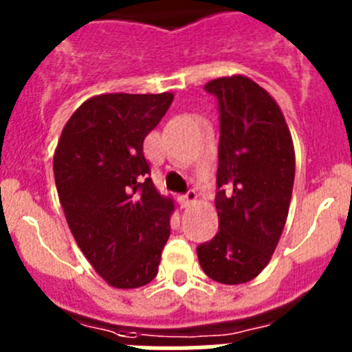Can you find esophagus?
Listing matches in <instances>:
<instances>
[{
	"label": "esophagus",
	"mask_w": 352,
	"mask_h": 352,
	"mask_svg": "<svg viewBox=\"0 0 352 352\" xmlns=\"http://www.w3.org/2000/svg\"><path fill=\"white\" fill-rule=\"evenodd\" d=\"M197 201V192L195 190H188L185 195H179V204L183 208H188Z\"/></svg>",
	"instance_id": "esophagus-1"
}]
</instances>
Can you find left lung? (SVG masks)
<instances>
[{"mask_svg": "<svg viewBox=\"0 0 352 352\" xmlns=\"http://www.w3.org/2000/svg\"><path fill=\"white\" fill-rule=\"evenodd\" d=\"M220 113L219 232L197 247L201 268L220 284L256 278L284 231L294 183V146L280 107L245 76L204 86Z\"/></svg>", "mask_w": 352, "mask_h": 352, "instance_id": "8db88e82", "label": "left lung"}]
</instances>
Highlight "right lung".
I'll list each match as a JSON object with an SVG mask.
<instances>
[{
  "label": "right lung",
  "mask_w": 352,
  "mask_h": 352,
  "mask_svg": "<svg viewBox=\"0 0 352 352\" xmlns=\"http://www.w3.org/2000/svg\"><path fill=\"white\" fill-rule=\"evenodd\" d=\"M173 93H109L84 102L54 151V179L77 245L95 272L118 289L149 284L170 234L173 199L149 178L144 138Z\"/></svg>",
  "instance_id": "obj_1"
}]
</instances>
